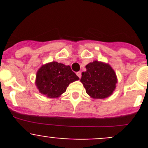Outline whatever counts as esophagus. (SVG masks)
<instances>
[{
  "label": "esophagus",
  "mask_w": 148,
  "mask_h": 148,
  "mask_svg": "<svg viewBox=\"0 0 148 148\" xmlns=\"http://www.w3.org/2000/svg\"><path fill=\"white\" fill-rule=\"evenodd\" d=\"M77 75L79 77V78H81V77H82V72L81 71H78V72H77Z\"/></svg>",
  "instance_id": "obj_1"
}]
</instances>
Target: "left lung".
Segmentation results:
<instances>
[{"label": "left lung", "instance_id": "1", "mask_svg": "<svg viewBox=\"0 0 148 148\" xmlns=\"http://www.w3.org/2000/svg\"><path fill=\"white\" fill-rule=\"evenodd\" d=\"M86 69L82 73L80 82L86 94L93 99H104L111 96L117 83L112 67L108 63L95 60L86 65Z\"/></svg>", "mask_w": 148, "mask_h": 148}]
</instances>
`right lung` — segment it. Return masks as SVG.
Wrapping results in <instances>:
<instances>
[{
    "instance_id": "1",
    "label": "right lung",
    "mask_w": 148,
    "mask_h": 148,
    "mask_svg": "<svg viewBox=\"0 0 148 148\" xmlns=\"http://www.w3.org/2000/svg\"><path fill=\"white\" fill-rule=\"evenodd\" d=\"M79 79L70 66L51 62L38 69L35 84L42 95L48 98H58L64 93L70 84Z\"/></svg>"
}]
</instances>
